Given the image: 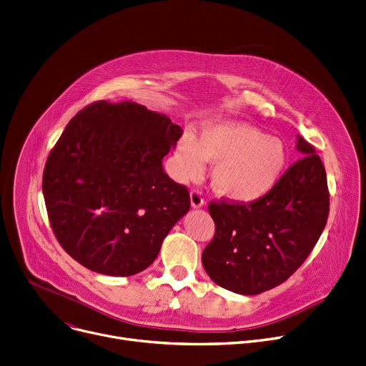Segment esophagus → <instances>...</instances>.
I'll use <instances>...</instances> for the list:
<instances>
[{
  "instance_id": "obj_1",
  "label": "esophagus",
  "mask_w": 366,
  "mask_h": 366,
  "mask_svg": "<svg viewBox=\"0 0 366 366\" xmlns=\"http://www.w3.org/2000/svg\"><path fill=\"white\" fill-rule=\"evenodd\" d=\"M189 200H191V206L194 209H200L204 206V199L202 196V192L199 189H192L189 194Z\"/></svg>"
}]
</instances>
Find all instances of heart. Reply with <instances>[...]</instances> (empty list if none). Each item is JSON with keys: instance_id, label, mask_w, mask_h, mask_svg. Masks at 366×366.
Masks as SVG:
<instances>
[{"instance_id": "heart-1", "label": "heart", "mask_w": 366, "mask_h": 366, "mask_svg": "<svg viewBox=\"0 0 366 366\" xmlns=\"http://www.w3.org/2000/svg\"><path fill=\"white\" fill-rule=\"evenodd\" d=\"M206 160L214 163L212 185L219 196L239 204L266 197L287 167V147L277 138L246 122H209L200 138L184 132L175 150L179 178L199 177Z\"/></svg>"}]
</instances>
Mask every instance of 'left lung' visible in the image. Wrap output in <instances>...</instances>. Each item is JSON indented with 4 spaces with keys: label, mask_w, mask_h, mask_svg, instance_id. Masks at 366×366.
Here are the masks:
<instances>
[{
    "label": "left lung",
    "mask_w": 366,
    "mask_h": 366,
    "mask_svg": "<svg viewBox=\"0 0 366 366\" xmlns=\"http://www.w3.org/2000/svg\"><path fill=\"white\" fill-rule=\"evenodd\" d=\"M296 149L303 157L262 200L210 203L216 232L202 262L219 287L260 295L293 275L318 242L330 212L325 167L300 135Z\"/></svg>",
    "instance_id": "obj_1"
}]
</instances>
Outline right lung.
<instances>
[{
    "mask_svg": "<svg viewBox=\"0 0 366 366\" xmlns=\"http://www.w3.org/2000/svg\"><path fill=\"white\" fill-rule=\"evenodd\" d=\"M182 128L129 100L97 102L73 117L46 159L42 192L61 247L86 269L135 275L189 210L163 157Z\"/></svg>",
    "mask_w": 366,
    "mask_h": 366,
    "instance_id": "obj_1",
    "label": "right lung"
}]
</instances>
